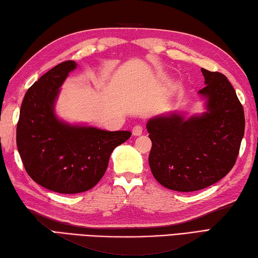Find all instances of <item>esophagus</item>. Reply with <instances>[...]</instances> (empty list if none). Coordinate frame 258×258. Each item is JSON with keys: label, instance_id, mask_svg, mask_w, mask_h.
Instances as JSON below:
<instances>
[{"label": "esophagus", "instance_id": "obj_1", "mask_svg": "<svg viewBox=\"0 0 258 258\" xmlns=\"http://www.w3.org/2000/svg\"><path fill=\"white\" fill-rule=\"evenodd\" d=\"M142 131H144V129H142V127L140 124H136L135 127L133 128V135L135 137H138V136H141L142 135Z\"/></svg>", "mask_w": 258, "mask_h": 258}]
</instances>
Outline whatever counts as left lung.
<instances>
[{
	"label": "left lung",
	"mask_w": 258,
	"mask_h": 258,
	"mask_svg": "<svg viewBox=\"0 0 258 258\" xmlns=\"http://www.w3.org/2000/svg\"><path fill=\"white\" fill-rule=\"evenodd\" d=\"M201 72L202 113L171 111L146 125L152 141L151 172L170 190L192 192L220 181L235 164L244 136V110L231 83L221 73Z\"/></svg>",
	"instance_id": "obj_1"
}]
</instances>
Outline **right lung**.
Masks as SVG:
<instances>
[{
  "instance_id": "add662e5",
  "label": "right lung",
  "mask_w": 258,
  "mask_h": 258,
  "mask_svg": "<svg viewBox=\"0 0 258 258\" xmlns=\"http://www.w3.org/2000/svg\"><path fill=\"white\" fill-rule=\"evenodd\" d=\"M77 64L67 60L34 83L23 99L16 130L17 150L26 172L39 185L64 194L94 187L105 174L114 148L127 130L107 131L57 116L60 87Z\"/></svg>"
}]
</instances>
